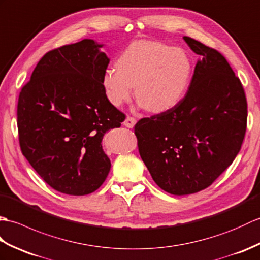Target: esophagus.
<instances>
[{"mask_svg":"<svg viewBox=\"0 0 260 260\" xmlns=\"http://www.w3.org/2000/svg\"><path fill=\"white\" fill-rule=\"evenodd\" d=\"M123 124L126 126V128H134V125L136 124V119L134 117H130V115H128V117L125 118Z\"/></svg>","mask_w":260,"mask_h":260,"instance_id":"1","label":"esophagus"}]
</instances>
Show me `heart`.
Returning a JSON list of instances; mask_svg holds the SVG:
<instances>
[{
    "instance_id": "obj_1",
    "label": "heart",
    "mask_w": 260,
    "mask_h": 260,
    "mask_svg": "<svg viewBox=\"0 0 260 260\" xmlns=\"http://www.w3.org/2000/svg\"><path fill=\"white\" fill-rule=\"evenodd\" d=\"M193 64L186 51L160 42H132L107 68L102 85L108 100L119 107L136 98L150 112H164L177 106L186 94Z\"/></svg>"
}]
</instances>
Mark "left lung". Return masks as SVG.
I'll return each mask as SVG.
<instances>
[{"mask_svg": "<svg viewBox=\"0 0 260 260\" xmlns=\"http://www.w3.org/2000/svg\"><path fill=\"white\" fill-rule=\"evenodd\" d=\"M196 64L174 108L135 125L140 157L158 186L182 196L208 188L233 164L247 129L244 86L220 52L184 37Z\"/></svg>", "mask_w": 260, "mask_h": 260, "instance_id": "1", "label": "left lung"}]
</instances>
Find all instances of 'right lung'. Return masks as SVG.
Masks as SVG:
<instances>
[{
	"mask_svg": "<svg viewBox=\"0 0 260 260\" xmlns=\"http://www.w3.org/2000/svg\"><path fill=\"white\" fill-rule=\"evenodd\" d=\"M100 47L84 39L47 52L17 101L23 155L50 187L66 194L101 187L111 168L103 135L125 119L103 89L110 60Z\"/></svg>",
	"mask_w": 260,
	"mask_h": 260,
	"instance_id": "obj_1",
	"label": "right lung"
}]
</instances>
